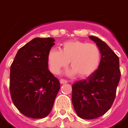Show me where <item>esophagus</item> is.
I'll return each instance as SVG.
<instances>
[{
	"instance_id": "obj_1",
	"label": "esophagus",
	"mask_w": 128,
	"mask_h": 128,
	"mask_svg": "<svg viewBox=\"0 0 128 128\" xmlns=\"http://www.w3.org/2000/svg\"><path fill=\"white\" fill-rule=\"evenodd\" d=\"M60 82L61 84H65V83L68 82V81H67L66 80H64V79H60Z\"/></svg>"
}]
</instances>
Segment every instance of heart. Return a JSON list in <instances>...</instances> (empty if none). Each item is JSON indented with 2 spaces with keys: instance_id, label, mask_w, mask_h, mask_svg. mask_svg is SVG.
<instances>
[{
  "instance_id": "b5f03b06",
  "label": "heart",
  "mask_w": 128,
  "mask_h": 128,
  "mask_svg": "<svg viewBox=\"0 0 128 128\" xmlns=\"http://www.w3.org/2000/svg\"><path fill=\"white\" fill-rule=\"evenodd\" d=\"M100 59L101 53L97 46L78 40L63 43L61 50L52 48L47 57L52 73L59 74L70 61L71 68L67 70L66 74H78L80 78L89 77L95 73L99 67Z\"/></svg>"
}]
</instances>
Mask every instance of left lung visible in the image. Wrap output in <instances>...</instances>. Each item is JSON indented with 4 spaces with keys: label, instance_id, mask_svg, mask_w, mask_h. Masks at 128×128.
I'll list each match as a JSON object with an SVG mask.
<instances>
[{
    "label": "left lung",
    "instance_id": "left-lung-1",
    "mask_svg": "<svg viewBox=\"0 0 128 128\" xmlns=\"http://www.w3.org/2000/svg\"><path fill=\"white\" fill-rule=\"evenodd\" d=\"M89 37L100 50V63L95 73L72 85L71 98L78 116L87 120L101 116L110 109L120 78L118 57L99 38Z\"/></svg>",
    "mask_w": 128,
    "mask_h": 128
}]
</instances>
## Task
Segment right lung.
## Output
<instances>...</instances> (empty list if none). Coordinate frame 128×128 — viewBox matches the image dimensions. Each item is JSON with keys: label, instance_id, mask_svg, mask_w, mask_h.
<instances>
[{"label": "right lung", "instance_id": "obj_1", "mask_svg": "<svg viewBox=\"0 0 128 128\" xmlns=\"http://www.w3.org/2000/svg\"><path fill=\"white\" fill-rule=\"evenodd\" d=\"M54 42L52 37L33 39L18 50L11 65L12 100L20 113L29 118L47 116L60 89V81L48 70L47 60Z\"/></svg>", "mask_w": 128, "mask_h": 128}]
</instances>
